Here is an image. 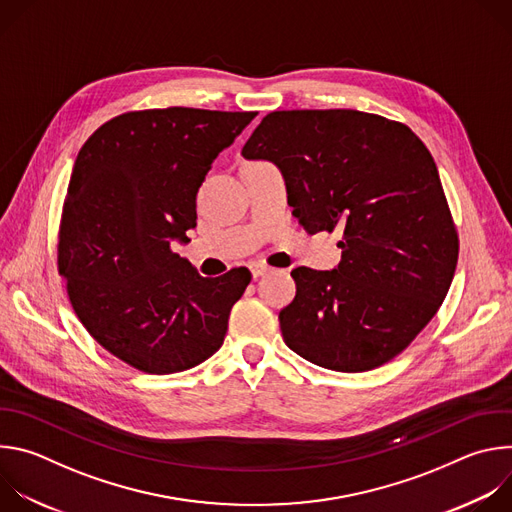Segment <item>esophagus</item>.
Listing matches in <instances>:
<instances>
[{"instance_id": "34e87169", "label": "esophagus", "mask_w": 512, "mask_h": 512, "mask_svg": "<svg viewBox=\"0 0 512 512\" xmlns=\"http://www.w3.org/2000/svg\"><path fill=\"white\" fill-rule=\"evenodd\" d=\"M271 271V267L269 265H263V263H253L251 265V275L257 279V277H261V275H265V273H269Z\"/></svg>"}]
</instances>
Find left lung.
I'll return each mask as SVG.
<instances>
[{
    "instance_id": "obj_1",
    "label": "left lung",
    "mask_w": 512,
    "mask_h": 512,
    "mask_svg": "<svg viewBox=\"0 0 512 512\" xmlns=\"http://www.w3.org/2000/svg\"><path fill=\"white\" fill-rule=\"evenodd\" d=\"M243 156L279 166L306 233L342 231L336 269L291 271L296 298L279 312L285 344L340 373L401 354L440 310L460 253L425 143L375 113L294 109L265 115Z\"/></svg>"
}]
</instances>
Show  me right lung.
I'll use <instances>...</instances> for the list:
<instances>
[{
    "instance_id": "obj_1",
    "label": "right lung",
    "mask_w": 512,
    "mask_h": 512,
    "mask_svg": "<svg viewBox=\"0 0 512 512\" xmlns=\"http://www.w3.org/2000/svg\"><path fill=\"white\" fill-rule=\"evenodd\" d=\"M255 111L143 109L81 148L62 204L56 265L87 332L129 367L172 375L223 346L247 267L202 277L172 251L196 227V192Z\"/></svg>"
}]
</instances>
